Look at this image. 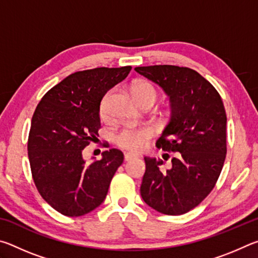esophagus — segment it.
I'll return each mask as SVG.
<instances>
[{
  "instance_id": "obj_1",
  "label": "esophagus",
  "mask_w": 258,
  "mask_h": 258,
  "mask_svg": "<svg viewBox=\"0 0 258 258\" xmlns=\"http://www.w3.org/2000/svg\"><path fill=\"white\" fill-rule=\"evenodd\" d=\"M137 157H138V155L132 154V152H126V154L124 155V159L127 161V160L133 159V158H137Z\"/></svg>"
}]
</instances>
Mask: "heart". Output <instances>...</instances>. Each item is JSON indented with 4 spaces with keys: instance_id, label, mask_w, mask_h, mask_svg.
I'll return each mask as SVG.
<instances>
[{
    "instance_id": "obj_1",
    "label": "heart",
    "mask_w": 258,
    "mask_h": 258,
    "mask_svg": "<svg viewBox=\"0 0 258 258\" xmlns=\"http://www.w3.org/2000/svg\"><path fill=\"white\" fill-rule=\"evenodd\" d=\"M109 94L107 93L102 99L101 104H100V113L102 117L107 116V103ZM132 94L134 99L137 100L138 103L143 101V100H151L156 101L157 99V91L150 83L137 81L132 84ZM152 130L148 126H126L121 128L118 133L116 134V143L124 149L140 151L145 149L148 145V141L152 137Z\"/></svg>"
}]
</instances>
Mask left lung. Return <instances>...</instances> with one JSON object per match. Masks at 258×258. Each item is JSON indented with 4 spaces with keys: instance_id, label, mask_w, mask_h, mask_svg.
Wrapping results in <instances>:
<instances>
[{
    "instance_id": "left-lung-1",
    "label": "left lung",
    "mask_w": 258,
    "mask_h": 258,
    "mask_svg": "<svg viewBox=\"0 0 258 258\" xmlns=\"http://www.w3.org/2000/svg\"><path fill=\"white\" fill-rule=\"evenodd\" d=\"M135 72L158 84L171 101L168 124L156 146L176 152L172 167L145 157L140 187L145 203L166 215H181L203 202L215 186L226 156V113L221 95L199 73L186 67L156 64Z\"/></svg>"
}]
</instances>
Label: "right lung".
<instances>
[{
    "label": "right lung",
    "instance_id": "right-lung-1",
    "mask_svg": "<svg viewBox=\"0 0 258 258\" xmlns=\"http://www.w3.org/2000/svg\"><path fill=\"white\" fill-rule=\"evenodd\" d=\"M131 69L74 73L47 91L35 109L27 145L33 180L42 198L62 215L82 216L100 206L123 164V152L109 149L89 165L83 149L99 137L104 94Z\"/></svg>",
    "mask_w": 258,
    "mask_h": 258
}]
</instances>
